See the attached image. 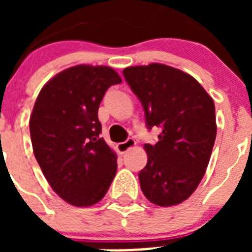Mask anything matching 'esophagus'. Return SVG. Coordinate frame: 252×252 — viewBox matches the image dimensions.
<instances>
[{"instance_id": "1", "label": "esophagus", "mask_w": 252, "mask_h": 252, "mask_svg": "<svg viewBox=\"0 0 252 252\" xmlns=\"http://www.w3.org/2000/svg\"><path fill=\"white\" fill-rule=\"evenodd\" d=\"M136 145V141L132 139V137H128L126 141L124 142H120L119 145H117V149H119V151L121 154H125L127 150H130L131 148H133V146Z\"/></svg>"}]
</instances>
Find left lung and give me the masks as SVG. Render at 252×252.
Here are the masks:
<instances>
[{"mask_svg": "<svg viewBox=\"0 0 252 252\" xmlns=\"http://www.w3.org/2000/svg\"><path fill=\"white\" fill-rule=\"evenodd\" d=\"M122 74L141 102L146 127L161 130L155 145H144L142 193L160 207L182 203L201 183L215 145L212 97L192 75L164 64L128 66Z\"/></svg>", "mask_w": 252, "mask_h": 252, "instance_id": "8db88e82", "label": "left lung"}]
</instances>
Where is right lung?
<instances>
[{"instance_id":"obj_1","label":"right lung","mask_w":252,"mask_h":252,"mask_svg":"<svg viewBox=\"0 0 252 252\" xmlns=\"http://www.w3.org/2000/svg\"><path fill=\"white\" fill-rule=\"evenodd\" d=\"M121 82L110 66L75 65L51 78L35 102L34 155L53 190L75 207L101 201L116 175L117 157L101 137L98 108Z\"/></svg>"}]
</instances>
